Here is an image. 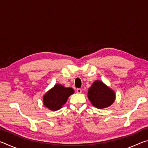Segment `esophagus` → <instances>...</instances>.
I'll return each mask as SVG.
<instances>
[{"instance_id": "obj_1", "label": "esophagus", "mask_w": 148, "mask_h": 148, "mask_svg": "<svg viewBox=\"0 0 148 148\" xmlns=\"http://www.w3.org/2000/svg\"><path fill=\"white\" fill-rule=\"evenodd\" d=\"M76 91H77V93H81V92H82V89L78 88V89H76Z\"/></svg>"}]
</instances>
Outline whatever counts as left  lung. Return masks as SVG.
Instances as JSON below:
<instances>
[{"label": "left lung", "mask_w": 148, "mask_h": 148, "mask_svg": "<svg viewBox=\"0 0 148 148\" xmlns=\"http://www.w3.org/2000/svg\"><path fill=\"white\" fill-rule=\"evenodd\" d=\"M87 97L91 104L99 109L111 106L116 99L115 92L100 80H96L89 87Z\"/></svg>", "instance_id": "8db88e82"}]
</instances>
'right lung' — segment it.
Here are the masks:
<instances>
[{"instance_id": "right-lung-1", "label": "right lung", "mask_w": 148, "mask_h": 148, "mask_svg": "<svg viewBox=\"0 0 148 148\" xmlns=\"http://www.w3.org/2000/svg\"><path fill=\"white\" fill-rule=\"evenodd\" d=\"M74 92V89L71 87H64L61 84H56L44 95L43 103L50 110L56 111L61 108Z\"/></svg>"}]
</instances>
